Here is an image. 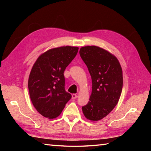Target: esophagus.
Wrapping results in <instances>:
<instances>
[{"label":"esophagus","mask_w":151,"mask_h":151,"mask_svg":"<svg viewBox=\"0 0 151 151\" xmlns=\"http://www.w3.org/2000/svg\"><path fill=\"white\" fill-rule=\"evenodd\" d=\"M78 97V96L76 95V94H72V98L73 99H76Z\"/></svg>","instance_id":"esophagus-1"}]
</instances>
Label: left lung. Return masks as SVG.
Here are the masks:
<instances>
[{
  "label": "left lung",
  "instance_id": "left-lung-1",
  "mask_svg": "<svg viewBox=\"0 0 151 151\" xmlns=\"http://www.w3.org/2000/svg\"><path fill=\"white\" fill-rule=\"evenodd\" d=\"M80 56L92 79V93L87 104L82 107L86 119L97 121L114 108L122 89V71L117 58L96 46L81 48Z\"/></svg>",
  "mask_w": 151,
  "mask_h": 151
}]
</instances>
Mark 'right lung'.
Wrapping results in <instances>:
<instances>
[{
    "label": "right lung",
    "instance_id": "add662e5",
    "mask_svg": "<svg viewBox=\"0 0 151 151\" xmlns=\"http://www.w3.org/2000/svg\"><path fill=\"white\" fill-rule=\"evenodd\" d=\"M78 48L61 47L47 50L37 58L30 71L28 86L33 106L43 116L60 115L71 94L65 91L64 72Z\"/></svg>",
    "mask_w": 151,
    "mask_h": 151
}]
</instances>
